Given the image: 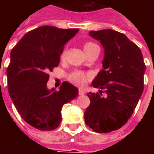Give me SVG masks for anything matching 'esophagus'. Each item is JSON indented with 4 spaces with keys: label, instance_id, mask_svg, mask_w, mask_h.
<instances>
[{
    "label": "esophagus",
    "instance_id": "obj_1",
    "mask_svg": "<svg viewBox=\"0 0 154 154\" xmlns=\"http://www.w3.org/2000/svg\"><path fill=\"white\" fill-rule=\"evenodd\" d=\"M85 93H86V92H85V91H84L83 89H79V91H78L79 96H82V95H84Z\"/></svg>",
    "mask_w": 154,
    "mask_h": 154
}]
</instances>
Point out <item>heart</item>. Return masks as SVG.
<instances>
[{
    "label": "heart",
    "instance_id": "obj_1",
    "mask_svg": "<svg viewBox=\"0 0 154 154\" xmlns=\"http://www.w3.org/2000/svg\"><path fill=\"white\" fill-rule=\"evenodd\" d=\"M97 44H93V43H91V42H87V43H85L83 45V49L84 52H87V50H89L91 48L93 47ZM64 57V54H62L61 56V58L63 59ZM89 76L87 74L84 73L83 72H81V71H76L72 73L69 76V80L72 82L75 85L77 86H79V87H82L84 86L86 82H87V79H88Z\"/></svg>",
    "mask_w": 154,
    "mask_h": 154
}]
</instances>
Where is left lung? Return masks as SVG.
I'll return each mask as SVG.
<instances>
[{
	"instance_id": "left-lung-1",
	"label": "left lung",
	"mask_w": 154,
	"mask_h": 154,
	"mask_svg": "<svg viewBox=\"0 0 154 154\" xmlns=\"http://www.w3.org/2000/svg\"><path fill=\"white\" fill-rule=\"evenodd\" d=\"M104 48L103 68L91 82L99 93L89 92L90 106L85 122L97 133L121 128L132 116L143 91L146 67L139 48L127 36L113 29L90 31ZM107 94L102 97V90Z\"/></svg>"
}]
</instances>
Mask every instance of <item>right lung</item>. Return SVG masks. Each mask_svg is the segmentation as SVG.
<instances>
[{
    "instance_id": "obj_1",
    "label": "right lung",
    "mask_w": 154,
    "mask_h": 154,
    "mask_svg": "<svg viewBox=\"0 0 154 154\" xmlns=\"http://www.w3.org/2000/svg\"><path fill=\"white\" fill-rule=\"evenodd\" d=\"M78 31L40 26L26 33L11 52L6 70L10 97L22 119L39 130L58 127L63 105L78 95V89L67 82L58 91L47 87L48 73L58 66L64 45Z\"/></svg>"
}]
</instances>
